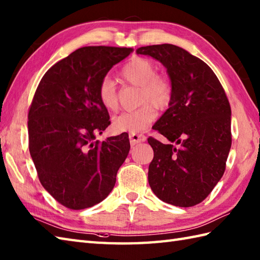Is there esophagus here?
Returning <instances> with one entry per match:
<instances>
[{"label":"esophagus","instance_id":"1","mask_svg":"<svg viewBox=\"0 0 260 260\" xmlns=\"http://www.w3.org/2000/svg\"><path fill=\"white\" fill-rule=\"evenodd\" d=\"M145 136L142 134H129V142L132 145L139 144L141 142H145Z\"/></svg>","mask_w":260,"mask_h":260}]
</instances>
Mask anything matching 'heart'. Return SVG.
Segmentation results:
<instances>
[{
    "mask_svg": "<svg viewBox=\"0 0 260 260\" xmlns=\"http://www.w3.org/2000/svg\"><path fill=\"white\" fill-rule=\"evenodd\" d=\"M126 84L140 87L139 105L132 112H125L113 119V128L117 133L136 134L145 129L154 120L157 110H165L173 101V84L168 76L157 74V66L152 60L137 57L127 62L120 71ZM97 96L102 106L108 112L119 107L117 88L109 77L99 81Z\"/></svg>",
    "mask_w": 260,
    "mask_h": 260,
    "instance_id": "obj_1",
    "label": "heart"
}]
</instances>
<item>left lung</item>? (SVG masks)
Returning a JSON list of instances; mask_svg holds the SVG:
<instances>
[{"label": "left lung", "mask_w": 260, "mask_h": 260, "mask_svg": "<svg viewBox=\"0 0 260 260\" xmlns=\"http://www.w3.org/2000/svg\"><path fill=\"white\" fill-rule=\"evenodd\" d=\"M161 61L173 84V101L153 129L179 146L147 142L154 151L148 183L162 201L187 208L206 199L222 178L231 147V108L209 66L169 43L141 47Z\"/></svg>", "instance_id": "left-lung-1"}]
</instances>
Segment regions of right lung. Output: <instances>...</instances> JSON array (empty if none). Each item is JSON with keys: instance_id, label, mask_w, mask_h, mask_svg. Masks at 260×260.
I'll return each instance as SVG.
<instances>
[{"instance_id": "1", "label": "right lung", "mask_w": 260, "mask_h": 260, "mask_svg": "<svg viewBox=\"0 0 260 260\" xmlns=\"http://www.w3.org/2000/svg\"><path fill=\"white\" fill-rule=\"evenodd\" d=\"M134 49L82 47L42 77L27 114L29 151L42 186L73 210L102 202L129 152L128 134L99 142L110 125L98 84Z\"/></svg>"}]
</instances>
